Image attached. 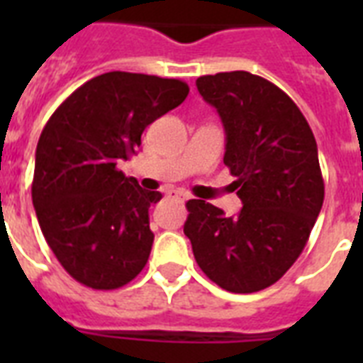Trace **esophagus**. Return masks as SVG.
Masks as SVG:
<instances>
[{
    "label": "esophagus",
    "mask_w": 363,
    "mask_h": 363,
    "mask_svg": "<svg viewBox=\"0 0 363 363\" xmlns=\"http://www.w3.org/2000/svg\"><path fill=\"white\" fill-rule=\"evenodd\" d=\"M165 196L171 199H179V201H184V199H186V194L182 192V190H169Z\"/></svg>",
    "instance_id": "obj_1"
}]
</instances>
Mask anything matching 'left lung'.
Listing matches in <instances>:
<instances>
[{
  "label": "left lung",
  "mask_w": 363,
  "mask_h": 363,
  "mask_svg": "<svg viewBox=\"0 0 363 363\" xmlns=\"http://www.w3.org/2000/svg\"><path fill=\"white\" fill-rule=\"evenodd\" d=\"M198 92L226 131L224 164L238 177V216L186 203L184 235L205 275L233 294L275 284L307 245L324 201L316 141L298 105L248 71L199 77Z\"/></svg>",
  "instance_id": "1"
}]
</instances>
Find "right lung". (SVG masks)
Instances as JSON below:
<instances>
[{
    "mask_svg": "<svg viewBox=\"0 0 363 363\" xmlns=\"http://www.w3.org/2000/svg\"><path fill=\"white\" fill-rule=\"evenodd\" d=\"M188 92L179 79L111 71L77 88L43 128L31 199L48 247L77 282L115 290L147 265L148 207L162 194L143 190L118 164Z\"/></svg>",
    "mask_w": 363,
    "mask_h": 363,
    "instance_id": "obj_1",
    "label": "right lung"
}]
</instances>
